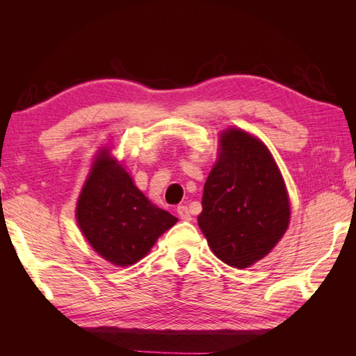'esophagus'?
Segmentation results:
<instances>
[{
    "mask_svg": "<svg viewBox=\"0 0 356 356\" xmlns=\"http://www.w3.org/2000/svg\"><path fill=\"white\" fill-rule=\"evenodd\" d=\"M177 214L180 218H182V220H191L190 209H188V207H185V205L177 207Z\"/></svg>",
    "mask_w": 356,
    "mask_h": 356,
    "instance_id": "esophagus-1",
    "label": "esophagus"
}]
</instances>
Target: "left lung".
Returning a JSON list of instances; mask_svg holds the SVG:
<instances>
[{"label":"left lung","mask_w":356,"mask_h":356,"mask_svg":"<svg viewBox=\"0 0 356 356\" xmlns=\"http://www.w3.org/2000/svg\"><path fill=\"white\" fill-rule=\"evenodd\" d=\"M197 222L213 252L232 268L259 261L283 237L291 218L282 174L268 148L246 131L222 133Z\"/></svg>","instance_id":"8db88e82"}]
</instances>
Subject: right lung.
I'll use <instances>...</instances> for the list:
<instances>
[{
    "label": "right lung",
    "mask_w": 356,
    "mask_h": 356,
    "mask_svg": "<svg viewBox=\"0 0 356 356\" xmlns=\"http://www.w3.org/2000/svg\"><path fill=\"white\" fill-rule=\"evenodd\" d=\"M76 218L95 251L118 266L139 261L159 236L177 222L138 190L107 149L97 154L82 188Z\"/></svg>",
    "instance_id": "right-lung-1"
}]
</instances>
